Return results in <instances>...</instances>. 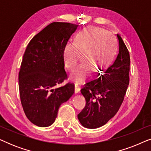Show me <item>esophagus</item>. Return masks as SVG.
Wrapping results in <instances>:
<instances>
[{
  "mask_svg": "<svg viewBox=\"0 0 151 151\" xmlns=\"http://www.w3.org/2000/svg\"><path fill=\"white\" fill-rule=\"evenodd\" d=\"M80 91V87L78 84H75V93H79Z\"/></svg>",
  "mask_w": 151,
  "mask_h": 151,
  "instance_id": "1",
  "label": "esophagus"
}]
</instances>
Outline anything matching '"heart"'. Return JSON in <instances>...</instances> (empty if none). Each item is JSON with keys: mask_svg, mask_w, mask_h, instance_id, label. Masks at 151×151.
Listing matches in <instances>:
<instances>
[{"mask_svg": "<svg viewBox=\"0 0 151 151\" xmlns=\"http://www.w3.org/2000/svg\"><path fill=\"white\" fill-rule=\"evenodd\" d=\"M84 63L78 65L70 74V80L78 83L85 81L92 74L93 68L104 70L109 67L116 53L114 38L104 29L90 27L78 33L75 41H69L63 51L64 63L68 69L77 65L80 54Z\"/></svg>", "mask_w": 151, "mask_h": 151, "instance_id": "heart-1", "label": "heart"}]
</instances>
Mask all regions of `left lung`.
<instances>
[{"label": "left lung", "instance_id": "1", "mask_svg": "<svg viewBox=\"0 0 151 151\" xmlns=\"http://www.w3.org/2000/svg\"><path fill=\"white\" fill-rule=\"evenodd\" d=\"M118 52L115 60L102 74L88 82L81 89L86 106L78 115L80 122L87 129H97L108 122L118 111L129 83V52L119 34Z\"/></svg>", "mask_w": 151, "mask_h": 151}]
</instances>
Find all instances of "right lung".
Returning a JSON list of instances; mask_svg holds the SVG:
<instances>
[{
    "mask_svg": "<svg viewBox=\"0 0 151 151\" xmlns=\"http://www.w3.org/2000/svg\"><path fill=\"white\" fill-rule=\"evenodd\" d=\"M78 25L52 22L27 47L18 75L20 101L31 122L47 127L54 122L59 107L74 93L73 84L55 87L67 78L63 51Z\"/></svg>",
    "mask_w": 151,
    "mask_h": 151,
    "instance_id": "1",
    "label": "right lung"
}]
</instances>
